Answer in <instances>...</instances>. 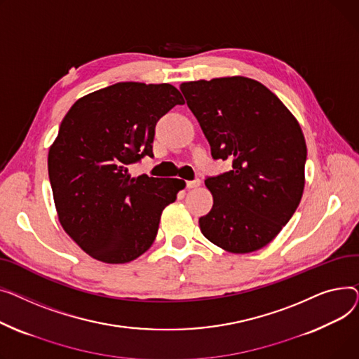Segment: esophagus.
<instances>
[{"label": "esophagus", "instance_id": "esophagus-1", "mask_svg": "<svg viewBox=\"0 0 359 359\" xmlns=\"http://www.w3.org/2000/svg\"><path fill=\"white\" fill-rule=\"evenodd\" d=\"M201 184V181L197 178V180H193V181H187V188H196Z\"/></svg>", "mask_w": 359, "mask_h": 359}]
</instances>
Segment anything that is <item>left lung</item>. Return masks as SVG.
I'll return each mask as SVG.
<instances>
[{"mask_svg": "<svg viewBox=\"0 0 359 359\" xmlns=\"http://www.w3.org/2000/svg\"><path fill=\"white\" fill-rule=\"evenodd\" d=\"M215 159L231 170L207 177L215 203L201 233L248 254L268 245L296 212L304 189L306 140L299 121L261 82L245 76L181 83Z\"/></svg>", "mask_w": 359, "mask_h": 359, "instance_id": "left-lung-1", "label": "left lung"}]
</instances>
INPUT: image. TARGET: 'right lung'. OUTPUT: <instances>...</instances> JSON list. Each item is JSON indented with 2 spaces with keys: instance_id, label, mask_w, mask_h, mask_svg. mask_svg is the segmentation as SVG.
<instances>
[{
  "instance_id": "1",
  "label": "right lung",
  "mask_w": 359,
  "mask_h": 359,
  "mask_svg": "<svg viewBox=\"0 0 359 359\" xmlns=\"http://www.w3.org/2000/svg\"><path fill=\"white\" fill-rule=\"evenodd\" d=\"M184 104L171 83L118 82L79 98L63 117L48 168L59 222L105 264L136 259L154 243L178 178H132L129 166L154 156L158 120Z\"/></svg>"
}]
</instances>
